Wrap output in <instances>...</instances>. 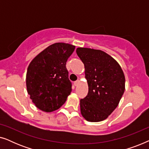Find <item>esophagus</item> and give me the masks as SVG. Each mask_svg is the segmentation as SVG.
<instances>
[{"label":"esophagus","instance_id":"esophagus-1","mask_svg":"<svg viewBox=\"0 0 149 149\" xmlns=\"http://www.w3.org/2000/svg\"><path fill=\"white\" fill-rule=\"evenodd\" d=\"M79 82H80V81H79V80H77L76 81H74V86H77V85H78V84L79 83Z\"/></svg>","mask_w":149,"mask_h":149}]
</instances>
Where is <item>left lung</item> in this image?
Returning <instances> with one entry per match:
<instances>
[{
    "label": "left lung",
    "mask_w": 149,
    "mask_h": 149,
    "mask_svg": "<svg viewBox=\"0 0 149 149\" xmlns=\"http://www.w3.org/2000/svg\"><path fill=\"white\" fill-rule=\"evenodd\" d=\"M76 52L85 66L88 93L80 100L81 113L87 121L107 119L119 104L125 91V79L121 66L107 53L79 47Z\"/></svg>",
    "instance_id": "1"
}]
</instances>
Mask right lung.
I'll return each mask as SVG.
<instances>
[{"label": "right lung", "mask_w": 149, "mask_h": 149, "mask_svg": "<svg viewBox=\"0 0 149 149\" xmlns=\"http://www.w3.org/2000/svg\"><path fill=\"white\" fill-rule=\"evenodd\" d=\"M75 46L56 42L37 55L28 66L26 87L30 99L45 112L60 109L72 91L66 64Z\"/></svg>", "instance_id": "add662e5"}]
</instances>
